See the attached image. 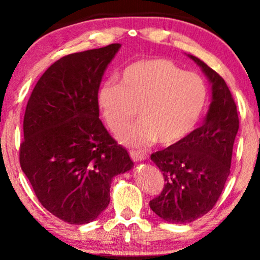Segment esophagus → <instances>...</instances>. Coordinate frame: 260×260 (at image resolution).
<instances>
[{
    "label": "esophagus",
    "mask_w": 260,
    "mask_h": 260,
    "mask_svg": "<svg viewBox=\"0 0 260 260\" xmlns=\"http://www.w3.org/2000/svg\"><path fill=\"white\" fill-rule=\"evenodd\" d=\"M130 157L133 161L138 162V161H143L144 158H147V154L143 151H138V150H130L129 151Z\"/></svg>",
    "instance_id": "obj_1"
}]
</instances>
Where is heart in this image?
Segmentation results:
<instances>
[{"mask_svg":"<svg viewBox=\"0 0 260 260\" xmlns=\"http://www.w3.org/2000/svg\"><path fill=\"white\" fill-rule=\"evenodd\" d=\"M207 97V85L199 74L184 72L169 60L151 59L127 66L119 84L106 83L99 105L115 133L129 126L140 111L142 120L122 135L124 143L138 147L157 140L170 145L194 130Z\"/></svg>","mask_w":260,"mask_h":260,"instance_id":"obj_1","label":"heart"}]
</instances>
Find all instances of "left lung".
<instances>
[{"mask_svg":"<svg viewBox=\"0 0 260 260\" xmlns=\"http://www.w3.org/2000/svg\"><path fill=\"white\" fill-rule=\"evenodd\" d=\"M212 84V103L205 123L165 150L151 154L165 187L149 206L172 223L194 221L214 207L230 175L233 144L239 129L237 105L225 80L194 55Z\"/></svg>","mask_w":260,"mask_h":260,"instance_id":"8db88e82","label":"left lung"}]
</instances>
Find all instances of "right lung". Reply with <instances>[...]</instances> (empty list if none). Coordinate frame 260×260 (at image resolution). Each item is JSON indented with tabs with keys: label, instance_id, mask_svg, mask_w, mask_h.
<instances>
[{
	"label": "right lung",
	"instance_id": "add662e5",
	"mask_svg": "<svg viewBox=\"0 0 260 260\" xmlns=\"http://www.w3.org/2000/svg\"><path fill=\"white\" fill-rule=\"evenodd\" d=\"M119 47L111 44L56 60L27 103L21 169L39 202L72 225L97 218L110 202L113 176L134 166L99 119V85Z\"/></svg>",
	"mask_w": 260,
	"mask_h": 260
}]
</instances>
